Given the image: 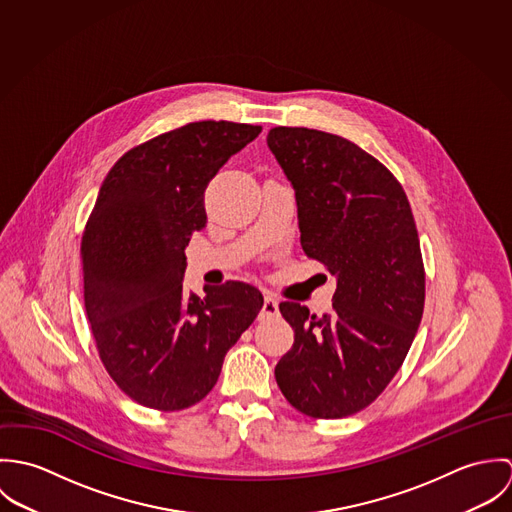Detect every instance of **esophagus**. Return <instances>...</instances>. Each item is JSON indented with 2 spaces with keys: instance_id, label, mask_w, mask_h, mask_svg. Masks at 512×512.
I'll return each mask as SVG.
<instances>
[{
  "instance_id": "esophagus-1",
  "label": "esophagus",
  "mask_w": 512,
  "mask_h": 512,
  "mask_svg": "<svg viewBox=\"0 0 512 512\" xmlns=\"http://www.w3.org/2000/svg\"><path fill=\"white\" fill-rule=\"evenodd\" d=\"M274 315H278V299L272 293H268L264 295L260 317H274Z\"/></svg>"
}]
</instances>
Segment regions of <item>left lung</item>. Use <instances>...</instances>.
<instances>
[{
    "label": "left lung",
    "instance_id": "1",
    "mask_svg": "<svg viewBox=\"0 0 512 512\" xmlns=\"http://www.w3.org/2000/svg\"><path fill=\"white\" fill-rule=\"evenodd\" d=\"M266 142L295 191L303 252L337 280L331 313L280 303L295 339L276 380L301 414L345 418L388 386L420 327L426 276L416 222L396 177L357 144L286 126Z\"/></svg>",
    "mask_w": 512,
    "mask_h": 512
}]
</instances>
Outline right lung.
<instances>
[{"mask_svg": "<svg viewBox=\"0 0 512 512\" xmlns=\"http://www.w3.org/2000/svg\"><path fill=\"white\" fill-rule=\"evenodd\" d=\"M260 126L193 122L124 153L106 175L80 256L98 355L138 404L175 412L217 384L264 297L244 282L185 292V248L207 226L205 189Z\"/></svg>", "mask_w": 512, "mask_h": 512, "instance_id": "right-lung-1", "label": "right lung"}]
</instances>
